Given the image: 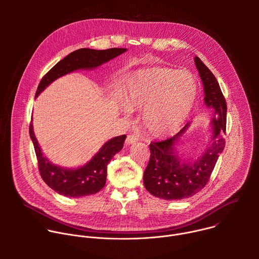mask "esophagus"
I'll return each instance as SVG.
<instances>
[{
  "label": "esophagus",
  "instance_id": "esophagus-1",
  "mask_svg": "<svg viewBox=\"0 0 259 259\" xmlns=\"http://www.w3.org/2000/svg\"><path fill=\"white\" fill-rule=\"evenodd\" d=\"M138 136L137 135H135V134H129L128 136H127V139H126V142L128 143V144H132V143H135V142H137L138 141Z\"/></svg>",
  "mask_w": 259,
  "mask_h": 259
}]
</instances>
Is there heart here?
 I'll use <instances>...</instances> for the list:
<instances>
[{"instance_id":"b5f03b06","label":"heart","mask_w":259,"mask_h":259,"mask_svg":"<svg viewBox=\"0 0 259 259\" xmlns=\"http://www.w3.org/2000/svg\"><path fill=\"white\" fill-rule=\"evenodd\" d=\"M198 91L197 79L188 70L147 67L131 76L123 101L131 110L143 109L144 126L161 137L175 132L187 120Z\"/></svg>"}]
</instances>
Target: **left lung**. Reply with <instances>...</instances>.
Returning a JSON list of instances; mask_svg holds the SVG:
<instances>
[{"mask_svg": "<svg viewBox=\"0 0 259 259\" xmlns=\"http://www.w3.org/2000/svg\"><path fill=\"white\" fill-rule=\"evenodd\" d=\"M195 63L203 82L205 104L213 109L212 136L205 153L195 161H183L175 152V144L186 133L190 123L175 136L151 142L150 162L143 173V184L147 192L164 200L191 198L200 192L209 180L219 155L225 149L223 134L227 129V102L212 71L195 57Z\"/></svg>", "mask_w": 259, "mask_h": 259, "instance_id": "1", "label": "left lung"}]
</instances>
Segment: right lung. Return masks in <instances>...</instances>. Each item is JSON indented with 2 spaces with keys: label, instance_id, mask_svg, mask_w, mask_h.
<instances>
[{
  "label": "right lung",
  "instance_id": "obj_1",
  "mask_svg": "<svg viewBox=\"0 0 259 259\" xmlns=\"http://www.w3.org/2000/svg\"><path fill=\"white\" fill-rule=\"evenodd\" d=\"M126 48L94 50L82 48L65 56L57 62L41 80L35 97L56 79L78 69H93L126 52ZM29 136L33 143L40 174L47 186L59 195L80 198L98 193L106 181V167L113 157L124 145L126 135H121L105 142L99 152L84 166L75 169L62 168L52 164L42 153L33 133L32 123L29 125Z\"/></svg>",
  "mask_w": 259,
  "mask_h": 259
}]
</instances>
